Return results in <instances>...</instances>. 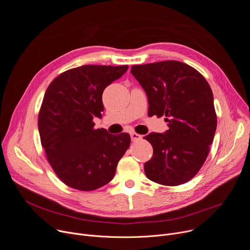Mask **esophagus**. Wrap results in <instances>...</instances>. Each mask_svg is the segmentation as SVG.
Instances as JSON below:
<instances>
[{"mask_svg":"<svg viewBox=\"0 0 250 250\" xmlns=\"http://www.w3.org/2000/svg\"><path fill=\"white\" fill-rule=\"evenodd\" d=\"M130 135H131L132 141H137V140H139V139L142 138V136L139 135V134H137L136 132H132V133L130 134Z\"/></svg>","mask_w":250,"mask_h":250,"instance_id":"esophagus-1","label":"esophagus"}]
</instances>
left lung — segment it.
I'll use <instances>...</instances> for the list:
<instances>
[{
  "instance_id": "8db88e82",
  "label": "left lung",
  "mask_w": 250,
  "mask_h": 250,
  "mask_svg": "<svg viewBox=\"0 0 250 250\" xmlns=\"http://www.w3.org/2000/svg\"><path fill=\"white\" fill-rule=\"evenodd\" d=\"M131 73L147 94L148 116H164L169 127L144 137L153 147L145 174L165 186L186 183L204 164L214 138L212 90L196 69L179 61L134 65Z\"/></svg>"
}]
</instances>
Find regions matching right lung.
<instances>
[{"mask_svg":"<svg viewBox=\"0 0 250 250\" xmlns=\"http://www.w3.org/2000/svg\"><path fill=\"white\" fill-rule=\"evenodd\" d=\"M128 66L84 65L61 73L51 82L39 111L38 127L46 158L67 186L92 191L109 183L129 148L128 133L111 135L95 129L102 117V94Z\"/></svg>","mask_w":250,"mask_h":250,"instance_id":"1","label":"right lung"}]
</instances>
